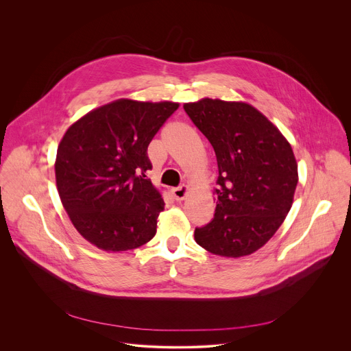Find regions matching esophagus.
Masks as SVG:
<instances>
[{"instance_id":"1","label":"esophagus","mask_w":351,"mask_h":351,"mask_svg":"<svg viewBox=\"0 0 351 351\" xmlns=\"http://www.w3.org/2000/svg\"><path fill=\"white\" fill-rule=\"evenodd\" d=\"M187 194H189V187L186 184L172 189V195L176 202H183V199L187 197Z\"/></svg>"}]
</instances>
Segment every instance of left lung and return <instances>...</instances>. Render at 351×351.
<instances>
[{"mask_svg":"<svg viewBox=\"0 0 351 351\" xmlns=\"http://www.w3.org/2000/svg\"><path fill=\"white\" fill-rule=\"evenodd\" d=\"M183 108L214 147L219 172L214 219L195 228L194 240L221 257L253 254L291 208L298 182L291 145L247 103L203 98Z\"/></svg>","mask_w":351,"mask_h":351,"instance_id":"left-lung-1","label":"left lung"}]
</instances>
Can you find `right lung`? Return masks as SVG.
<instances>
[{
    "label": "right lung",
    "instance_id": "1",
    "mask_svg": "<svg viewBox=\"0 0 351 351\" xmlns=\"http://www.w3.org/2000/svg\"><path fill=\"white\" fill-rule=\"evenodd\" d=\"M178 108L119 98L65 132L56 158L60 198L76 230L99 250L128 252L156 236L165 203L145 179L147 147Z\"/></svg>",
    "mask_w": 351,
    "mask_h": 351
}]
</instances>
